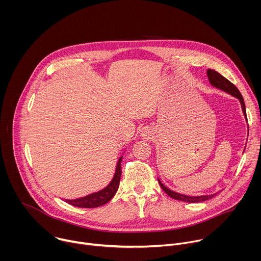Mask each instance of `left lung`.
<instances>
[{"mask_svg":"<svg viewBox=\"0 0 261 261\" xmlns=\"http://www.w3.org/2000/svg\"><path fill=\"white\" fill-rule=\"evenodd\" d=\"M207 77H208V81L211 83V85L221 91H224L228 94H230L231 96L236 97L239 99L241 105H242V110H243V114L247 120V114H246V106H245V102H244V98L242 96V94L240 93V91L238 90V88L232 84L230 83L228 80H226L224 76H222L220 73H218L217 71L215 70H212V69H208L207 70ZM248 121V120H247ZM158 181L161 186V188L163 189V191L169 195L171 198L173 199H176V200H180V201H185V202H190V203H197V202H202V201H205V200H208L211 198H213L215 195H217L218 193H215V194H211V195H201V196H188V195H184V194H179V193H176V192H173L172 190L168 189L167 187H165V186L160 181V179L158 178Z\"/></svg>","mask_w":261,"mask_h":261,"instance_id":"8db88e82","label":"left lung"}]
</instances>
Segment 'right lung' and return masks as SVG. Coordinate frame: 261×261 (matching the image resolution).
Segmentation results:
<instances>
[{"label": "right lung", "mask_w": 261, "mask_h": 261, "mask_svg": "<svg viewBox=\"0 0 261 261\" xmlns=\"http://www.w3.org/2000/svg\"><path fill=\"white\" fill-rule=\"evenodd\" d=\"M122 159H123V156L119 159L114 178L111 179V181L109 182L107 187H105L104 189H102L96 193H92L88 196L77 198V199H72V200L65 199V201L71 205L77 206V207H86V208L98 207V206H101V205L107 203L111 198L115 196V194L117 193V191L119 189L120 179H121V175H122V168H121Z\"/></svg>", "instance_id": "obj_1"}]
</instances>
